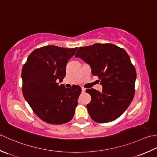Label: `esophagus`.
Instances as JSON below:
<instances>
[{"instance_id": "obj_1", "label": "esophagus", "mask_w": 157, "mask_h": 157, "mask_svg": "<svg viewBox=\"0 0 157 157\" xmlns=\"http://www.w3.org/2000/svg\"><path fill=\"white\" fill-rule=\"evenodd\" d=\"M82 92L85 93V89L84 87H82Z\"/></svg>"}]
</instances>
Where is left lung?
I'll return each instance as SVG.
<instances>
[{"label": "left lung", "mask_w": 157, "mask_h": 157, "mask_svg": "<svg viewBox=\"0 0 157 157\" xmlns=\"http://www.w3.org/2000/svg\"><path fill=\"white\" fill-rule=\"evenodd\" d=\"M91 66L100 78L102 91L89 89L91 100L87 108L91 119L104 123L118 119L132 101L136 71L125 50L110 43L79 47L75 54Z\"/></svg>", "instance_id": "8db88e82"}]
</instances>
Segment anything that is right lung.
<instances>
[{"mask_svg": "<svg viewBox=\"0 0 157 157\" xmlns=\"http://www.w3.org/2000/svg\"><path fill=\"white\" fill-rule=\"evenodd\" d=\"M78 47L48 45L34 50L21 71L22 92L34 113L44 122L62 124L74 117L81 87L66 88L63 81L68 60Z\"/></svg>", "mask_w": 157, "mask_h": 157, "instance_id": "obj_1", "label": "right lung"}]
</instances>
